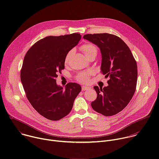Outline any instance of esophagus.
<instances>
[{
    "instance_id": "obj_1",
    "label": "esophagus",
    "mask_w": 159,
    "mask_h": 159,
    "mask_svg": "<svg viewBox=\"0 0 159 159\" xmlns=\"http://www.w3.org/2000/svg\"><path fill=\"white\" fill-rule=\"evenodd\" d=\"M89 89H90V87H88V86H82V90H88Z\"/></svg>"
}]
</instances>
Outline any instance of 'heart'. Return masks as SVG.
Wrapping results in <instances>:
<instances>
[{"mask_svg": "<svg viewBox=\"0 0 159 159\" xmlns=\"http://www.w3.org/2000/svg\"><path fill=\"white\" fill-rule=\"evenodd\" d=\"M80 50L81 51L84 53L85 56L87 58H89V57L92 56L93 55H97L98 53V49L95 45L93 44H90V43H86L84 44L80 47ZM72 53V50L69 51L67 53L66 57H65V61H68L69 58L70 57ZM93 72L92 71H87V72H82L79 74H78L75 79L77 81H79L80 83L82 84H87L89 82L90 80V77L93 75Z\"/></svg>", "mask_w": 159, "mask_h": 159, "instance_id": "b5f03b06", "label": "heart"}]
</instances>
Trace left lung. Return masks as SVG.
Here are the masks:
<instances>
[{"mask_svg":"<svg viewBox=\"0 0 159 159\" xmlns=\"http://www.w3.org/2000/svg\"><path fill=\"white\" fill-rule=\"evenodd\" d=\"M83 38L99 48L101 72L109 79L107 87H94L98 96L91 106L104 116L115 115L128 104L134 94L138 77L137 62L127 44L116 35L87 34Z\"/></svg>","mask_w":159,"mask_h":159,"instance_id":"left-lung-1","label":"left lung"}]
</instances>
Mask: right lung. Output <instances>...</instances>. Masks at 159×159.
<instances>
[{"label": "right lung", "instance_id": "obj_1", "mask_svg": "<svg viewBox=\"0 0 159 159\" xmlns=\"http://www.w3.org/2000/svg\"><path fill=\"white\" fill-rule=\"evenodd\" d=\"M81 39L79 33L49 36L35 43L27 52L20 70V80L26 96L39 115L57 121L71 111L81 91L76 83L65 89L58 85V73L65 69V57Z\"/></svg>", "mask_w": 159, "mask_h": 159}]
</instances>
